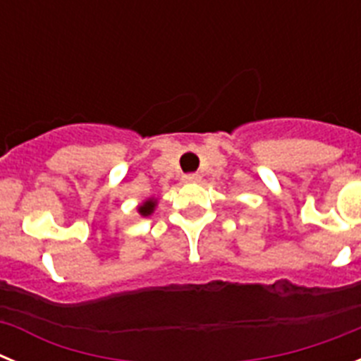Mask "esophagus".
I'll return each mask as SVG.
<instances>
[{
  "mask_svg": "<svg viewBox=\"0 0 361 361\" xmlns=\"http://www.w3.org/2000/svg\"><path fill=\"white\" fill-rule=\"evenodd\" d=\"M183 180L186 184H193V183H200V175L199 173H186L183 177Z\"/></svg>",
  "mask_w": 361,
  "mask_h": 361,
  "instance_id": "esophagus-1",
  "label": "esophagus"
}]
</instances>
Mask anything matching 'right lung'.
Segmentation results:
<instances>
[{
	"label": "right lung",
	"instance_id": "add662e5",
	"mask_svg": "<svg viewBox=\"0 0 361 361\" xmlns=\"http://www.w3.org/2000/svg\"><path fill=\"white\" fill-rule=\"evenodd\" d=\"M155 206H157V200L148 199V200H145V202H142L139 208H137V212L141 213L142 216H148V215H152L153 209H155Z\"/></svg>",
	"mask_w": 361,
	"mask_h": 361
}]
</instances>
